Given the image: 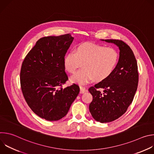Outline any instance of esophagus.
Returning <instances> with one entry per match:
<instances>
[{"mask_svg": "<svg viewBox=\"0 0 154 154\" xmlns=\"http://www.w3.org/2000/svg\"><path fill=\"white\" fill-rule=\"evenodd\" d=\"M80 93H84L85 92H87L88 90L86 88L82 85H80Z\"/></svg>", "mask_w": 154, "mask_h": 154, "instance_id": "1", "label": "esophagus"}]
</instances>
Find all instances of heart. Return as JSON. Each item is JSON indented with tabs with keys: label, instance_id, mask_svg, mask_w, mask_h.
<instances>
[{
	"label": "heart",
	"instance_id": "heart-1",
	"mask_svg": "<svg viewBox=\"0 0 154 154\" xmlns=\"http://www.w3.org/2000/svg\"><path fill=\"white\" fill-rule=\"evenodd\" d=\"M119 61L118 51L112 48L93 43H83L78 45L74 51L69 52L63 58L66 71L74 74L82 65L84 68L72 78L71 80L85 83L94 79L102 81L110 75Z\"/></svg>",
	"mask_w": 154,
	"mask_h": 154
}]
</instances>
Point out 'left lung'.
<instances>
[{"instance_id": "obj_1", "label": "left lung", "mask_w": 154, "mask_h": 154, "mask_svg": "<svg viewBox=\"0 0 154 154\" xmlns=\"http://www.w3.org/2000/svg\"><path fill=\"white\" fill-rule=\"evenodd\" d=\"M119 48V58L113 73L88 89L93 96L89 105L93 118L101 123L113 121L125 113L137 90V60L130 48L117 39H101ZM100 89H103L100 92Z\"/></svg>"}]
</instances>
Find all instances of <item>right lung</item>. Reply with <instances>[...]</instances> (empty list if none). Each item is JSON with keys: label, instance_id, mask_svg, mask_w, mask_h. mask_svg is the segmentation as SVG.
<instances>
[{"label": "right lung", "instance_id": "right-lung-1", "mask_svg": "<svg viewBox=\"0 0 154 154\" xmlns=\"http://www.w3.org/2000/svg\"><path fill=\"white\" fill-rule=\"evenodd\" d=\"M73 40L71 34L43 37L22 64L20 79L24 97L32 110L47 121H58L66 115L80 92L74 83L62 88L68 80L63 58Z\"/></svg>", "mask_w": 154, "mask_h": 154}]
</instances>
